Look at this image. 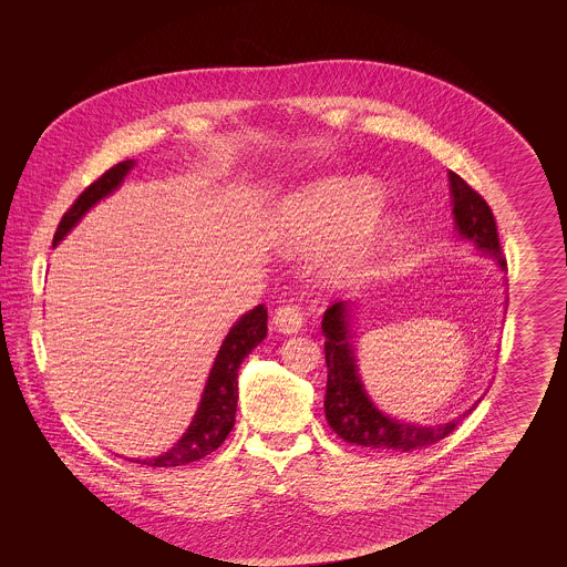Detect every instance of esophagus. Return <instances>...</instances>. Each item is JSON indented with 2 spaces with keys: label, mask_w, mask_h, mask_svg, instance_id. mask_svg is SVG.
I'll use <instances>...</instances> for the list:
<instances>
[{
  "label": "esophagus",
  "mask_w": 567,
  "mask_h": 567,
  "mask_svg": "<svg viewBox=\"0 0 567 567\" xmlns=\"http://www.w3.org/2000/svg\"><path fill=\"white\" fill-rule=\"evenodd\" d=\"M274 327L282 333H296L301 329L303 323V312L297 303H287V306H280L276 312H274Z\"/></svg>",
  "instance_id": "34e87169"
}]
</instances>
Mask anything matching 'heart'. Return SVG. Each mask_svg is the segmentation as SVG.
Instances as JSON below:
<instances>
[{"label": "heart", "instance_id": "b5f03b06", "mask_svg": "<svg viewBox=\"0 0 567 567\" xmlns=\"http://www.w3.org/2000/svg\"><path fill=\"white\" fill-rule=\"evenodd\" d=\"M377 193L370 185L327 181L289 197L278 215V234L293 252L324 248L352 234L327 264L333 285L363 280L377 266L391 236V218L374 210Z\"/></svg>", "mask_w": 567, "mask_h": 567}]
</instances>
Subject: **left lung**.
Returning <instances> with one entry per match:
<instances>
[{
  "label": "left lung",
  "instance_id": "1",
  "mask_svg": "<svg viewBox=\"0 0 567 567\" xmlns=\"http://www.w3.org/2000/svg\"><path fill=\"white\" fill-rule=\"evenodd\" d=\"M455 229L463 240H470L481 252L497 259L506 271V257L499 246V234L493 213L483 195L472 189L455 172H449ZM324 363H327V391H324V416L333 432L344 442L378 449L410 453L427 449L455 432L461 419L472 414L478 405L465 410V414L444 425H414L382 414L368 398L351 347L349 303L336 301L324 310Z\"/></svg>",
  "mask_w": 567,
  "mask_h": 567
}]
</instances>
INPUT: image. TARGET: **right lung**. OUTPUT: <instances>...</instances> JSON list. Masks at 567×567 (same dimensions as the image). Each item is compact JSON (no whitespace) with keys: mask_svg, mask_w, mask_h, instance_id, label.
<instances>
[{"mask_svg":"<svg viewBox=\"0 0 567 567\" xmlns=\"http://www.w3.org/2000/svg\"><path fill=\"white\" fill-rule=\"evenodd\" d=\"M134 165V159L116 163L95 183H91L86 189L82 190L79 199L72 204V208L61 218L54 234L53 246L65 238V234L81 220L89 208H93L102 197H106L116 189ZM266 336H268V308L259 303L257 308L246 312L227 333L220 351L216 354L215 365L210 370L202 402L190 421L187 433L167 453H163L159 457L135 458V463L151 465V467H176V465H187L190 461H199L216 451L234 430V423H236L238 368L243 365L244 357L250 354L257 344H261Z\"/></svg>","mask_w":567,"mask_h":567,"instance_id":"1","label":"right lung"}]
</instances>
